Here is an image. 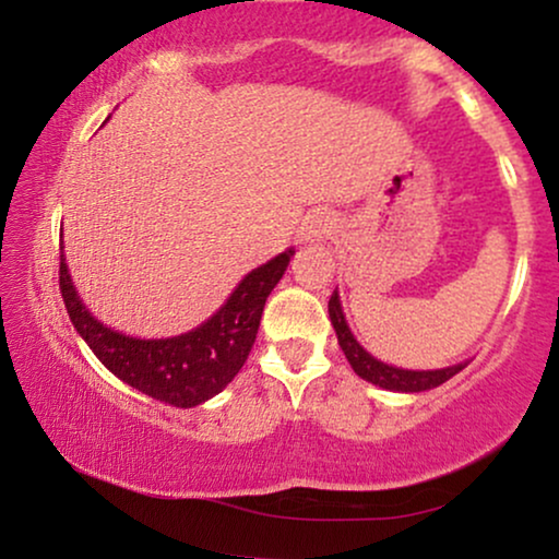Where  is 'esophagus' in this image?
<instances>
[{
	"instance_id": "1",
	"label": "esophagus",
	"mask_w": 559,
	"mask_h": 559,
	"mask_svg": "<svg viewBox=\"0 0 559 559\" xmlns=\"http://www.w3.org/2000/svg\"><path fill=\"white\" fill-rule=\"evenodd\" d=\"M331 228H333L331 215L325 213L310 215L305 221V226H301V241H323L325 236L331 234Z\"/></svg>"
}]
</instances>
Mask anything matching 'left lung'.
Instances as JSON below:
<instances>
[{
  "label": "left lung",
  "mask_w": 559,
  "mask_h": 559,
  "mask_svg": "<svg viewBox=\"0 0 559 559\" xmlns=\"http://www.w3.org/2000/svg\"><path fill=\"white\" fill-rule=\"evenodd\" d=\"M329 316H331L333 329H336L338 346H342V352L346 355V360H349L352 370H355V373L360 378H365V381L376 383V386H381V389H389V391L436 389V386H441L444 381H449L452 376H457L460 370H463L467 365V362H460V365H452V368H441V370H402V368H394V365H386V362L376 360V357H370L368 352H365L362 346L357 344V338L352 336L349 325H346V320H344L342 301H338V292L331 294Z\"/></svg>",
  "instance_id": "8db88e82"
}]
</instances>
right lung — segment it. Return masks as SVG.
Instances as JSON below:
<instances>
[{
	"mask_svg": "<svg viewBox=\"0 0 559 559\" xmlns=\"http://www.w3.org/2000/svg\"><path fill=\"white\" fill-rule=\"evenodd\" d=\"M292 249L252 271L199 329L173 338H133L107 329L83 307L60 254V292L70 323L110 373L173 407H197L234 381L258 338L262 307L284 275Z\"/></svg>",
	"mask_w": 559,
	"mask_h": 559,
	"instance_id": "add662e5",
	"label": "right lung"
}]
</instances>
